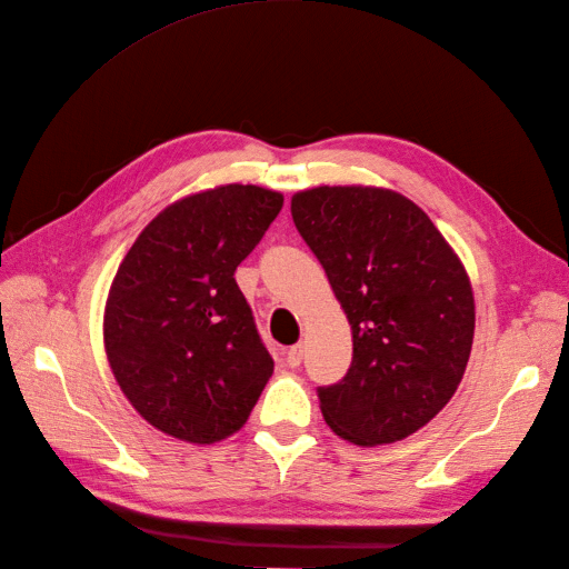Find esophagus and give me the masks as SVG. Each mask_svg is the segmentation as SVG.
I'll list each match as a JSON object with an SVG mask.
<instances>
[{
	"mask_svg": "<svg viewBox=\"0 0 569 569\" xmlns=\"http://www.w3.org/2000/svg\"><path fill=\"white\" fill-rule=\"evenodd\" d=\"M301 358H303V347L301 343H295V347L284 349V360L289 368H299L301 366Z\"/></svg>",
	"mask_w": 569,
	"mask_h": 569,
	"instance_id": "esophagus-1",
	"label": "esophagus"
}]
</instances>
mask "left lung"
<instances>
[{
    "label": "left lung",
    "mask_w": 569,
    "mask_h": 569,
    "mask_svg": "<svg viewBox=\"0 0 569 569\" xmlns=\"http://www.w3.org/2000/svg\"><path fill=\"white\" fill-rule=\"evenodd\" d=\"M291 218L351 322L353 360L318 387L325 422L358 446L401 441L451 401L475 337L472 287L420 206L380 187H316Z\"/></svg>",
    "instance_id": "1"
}]
</instances>
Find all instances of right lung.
Wrapping results in <instances>:
<instances>
[{"label":"right lung","instance_id":"add662e5","mask_svg":"<svg viewBox=\"0 0 569 569\" xmlns=\"http://www.w3.org/2000/svg\"><path fill=\"white\" fill-rule=\"evenodd\" d=\"M284 197L226 184L170 203L120 263L104 313L116 382L161 432L216 443L249 418L272 375L234 270Z\"/></svg>","mask_w":569,"mask_h":569}]
</instances>
